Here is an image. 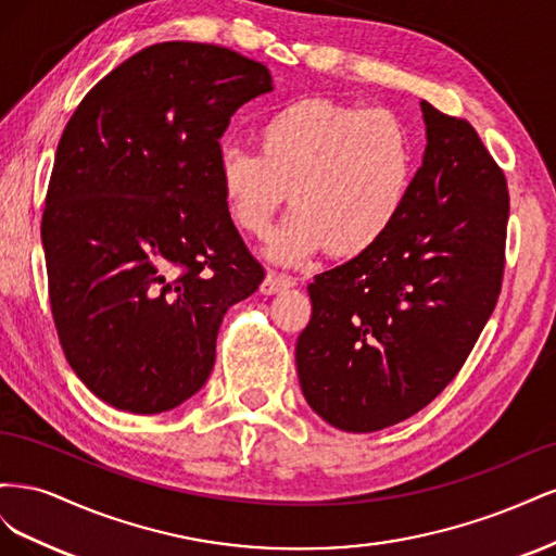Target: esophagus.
Instances as JSON below:
<instances>
[{"instance_id":"esophagus-1","label":"esophagus","mask_w":556,"mask_h":556,"mask_svg":"<svg viewBox=\"0 0 556 556\" xmlns=\"http://www.w3.org/2000/svg\"><path fill=\"white\" fill-rule=\"evenodd\" d=\"M294 280L290 276H282V274H276V271H268L266 278L262 280V294H278L282 290L292 288Z\"/></svg>"}]
</instances>
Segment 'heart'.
<instances>
[{
	"label": "heart",
	"instance_id": "heart-1",
	"mask_svg": "<svg viewBox=\"0 0 556 556\" xmlns=\"http://www.w3.org/2000/svg\"><path fill=\"white\" fill-rule=\"evenodd\" d=\"M257 155L223 148L217 182L233 225L266 239L280 208L294 215L268 255L296 264L327 248L331 257L374 250L406 208L417 178L415 139L399 115L329 97H306L266 115Z\"/></svg>",
	"mask_w": 556,
	"mask_h": 556
}]
</instances>
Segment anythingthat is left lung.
Listing matches in <instances>:
<instances>
[{"mask_svg": "<svg viewBox=\"0 0 556 556\" xmlns=\"http://www.w3.org/2000/svg\"><path fill=\"white\" fill-rule=\"evenodd\" d=\"M427 148L392 231L315 276L296 341L308 406L336 429L403 422L459 374L506 266L508 182L478 131L422 102Z\"/></svg>", "mask_w": 556, "mask_h": 556, "instance_id": "obj_1", "label": "left lung"}]
</instances>
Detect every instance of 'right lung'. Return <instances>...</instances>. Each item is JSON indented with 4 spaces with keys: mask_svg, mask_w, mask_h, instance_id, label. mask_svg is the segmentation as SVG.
I'll list each match as a JSON object with an SVG mask.
<instances>
[{
    "mask_svg": "<svg viewBox=\"0 0 556 556\" xmlns=\"http://www.w3.org/2000/svg\"><path fill=\"white\" fill-rule=\"evenodd\" d=\"M271 90L237 50L164 41L99 80L62 131L41 217L50 311L66 362L117 410L197 394L223 315L264 280L217 157L231 115Z\"/></svg>",
    "mask_w": 556,
    "mask_h": 556,
    "instance_id": "obj_1",
    "label": "right lung"
}]
</instances>
